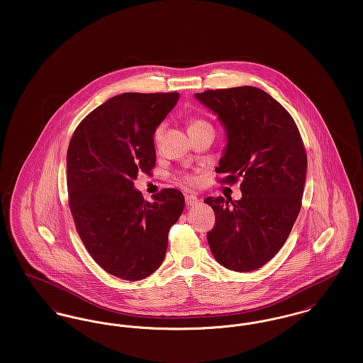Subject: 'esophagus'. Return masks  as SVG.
I'll return each mask as SVG.
<instances>
[{
  "instance_id": "34e87169",
  "label": "esophagus",
  "mask_w": 363,
  "mask_h": 363,
  "mask_svg": "<svg viewBox=\"0 0 363 363\" xmlns=\"http://www.w3.org/2000/svg\"><path fill=\"white\" fill-rule=\"evenodd\" d=\"M185 203H186L188 207H194V206L199 204V199L194 194H186L185 196Z\"/></svg>"
}]
</instances>
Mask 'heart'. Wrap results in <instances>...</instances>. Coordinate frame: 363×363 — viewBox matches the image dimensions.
Here are the masks:
<instances>
[{"label":"heart","mask_w":363,"mask_h":363,"mask_svg":"<svg viewBox=\"0 0 363 363\" xmlns=\"http://www.w3.org/2000/svg\"><path fill=\"white\" fill-rule=\"evenodd\" d=\"M188 130H189V133L191 135V133H196V132L213 130V129H212V125L207 120H204L201 117H190L189 120H188ZM162 133H163V125L159 123L155 129H154V132H152V143H154V145L159 144L160 138H162ZM178 181L182 185H193V184H196V178L191 177V175H182V177L178 178Z\"/></svg>","instance_id":"b5f03b06"}]
</instances>
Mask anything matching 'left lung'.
Instances as JSON below:
<instances>
[{
  "mask_svg": "<svg viewBox=\"0 0 363 363\" xmlns=\"http://www.w3.org/2000/svg\"><path fill=\"white\" fill-rule=\"evenodd\" d=\"M225 129L220 184L241 179V200L207 197L215 225L207 234L213 257L227 269H259L287 241L302 206L308 157L290 113L265 91L243 86L194 95Z\"/></svg>",
  "mask_w": 363,
  "mask_h": 363,
  "instance_id": "left-lung-1",
  "label": "left lung"
}]
</instances>
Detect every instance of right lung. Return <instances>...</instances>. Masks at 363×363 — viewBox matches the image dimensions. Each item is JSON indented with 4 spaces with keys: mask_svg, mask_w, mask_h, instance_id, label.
Returning a JSON list of instances; mask_svg holds the SVG:
<instances>
[{
    "mask_svg": "<svg viewBox=\"0 0 363 363\" xmlns=\"http://www.w3.org/2000/svg\"><path fill=\"white\" fill-rule=\"evenodd\" d=\"M178 98V92L113 96L70 138L67 184L77 234L95 262L123 280H141L160 267L169 231L185 207L178 189H163L148 203L133 184L138 173L155 167L152 132Z\"/></svg>",
    "mask_w": 363,
    "mask_h": 363,
    "instance_id": "right-lung-1",
    "label": "right lung"
}]
</instances>
